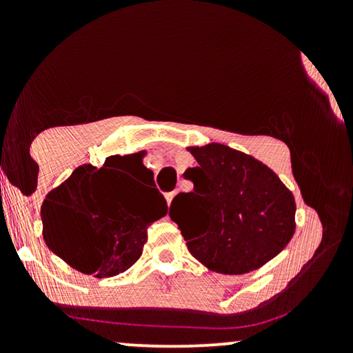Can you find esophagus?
Masks as SVG:
<instances>
[{
	"label": "esophagus",
	"mask_w": 353,
	"mask_h": 353,
	"mask_svg": "<svg viewBox=\"0 0 353 353\" xmlns=\"http://www.w3.org/2000/svg\"><path fill=\"white\" fill-rule=\"evenodd\" d=\"M164 196H165V201H168V202H171V201H172V197L176 196V192H174V190H172V192H165Z\"/></svg>",
	"instance_id": "34e87169"
}]
</instances>
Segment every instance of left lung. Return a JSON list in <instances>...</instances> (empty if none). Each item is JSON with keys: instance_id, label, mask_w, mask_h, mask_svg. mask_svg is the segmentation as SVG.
<instances>
[{"instance_id": "obj_1", "label": "left lung", "mask_w": 353, "mask_h": 353, "mask_svg": "<svg viewBox=\"0 0 353 353\" xmlns=\"http://www.w3.org/2000/svg\"><path fill=\"white\" fill-rule=\"evenodd\" d=\"M197 165L184 172L194 184L171 208L201 217L197 228L169 216L181 229L189 252L208 269L245 274L274 259L295 230V201L272 169L224 144L190 148Z\"/></svg>"}]
</instances>
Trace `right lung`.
Listing matches in <instances>:
<instances>
[{
  "mask_svg": "<svg viewBox=\"0 0 353 353\" xmlns=\"http://www.w3.org/2000/svg\"><path fill=\"white\" fill-rule=\"evenodd\" d=\"M131 172L152 177L141 154L108 157L103 168L79 165L41 208L43 237L72 269L96 277L128 270L143 254L148 228L165 216L168 205L157 189L139 197Z\"/></svg>",
  "mask_w": 353,
  "mask_h": 353,
  "instance_id": "right-lung-1",
  "label": "right lung"
}]
</instances>
